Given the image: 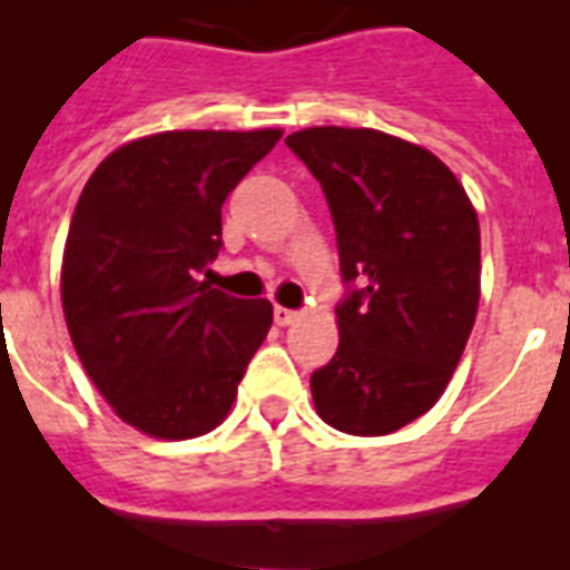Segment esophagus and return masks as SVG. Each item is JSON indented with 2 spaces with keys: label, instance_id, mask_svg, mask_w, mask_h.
Instances as JSON below:
<instances>
[{
  "label": "esophagus",
  "instance_id": "34e87169",
  "mask_svg": "<svg viewBox=\"0 0 570 570\" xmlns=\"http://www.w3.org/2000/svg\"><path fill=\"white\" fill-rule=\"evenodd\" d=\"M273 317H276V324H279V326H288V324H294V321H297L299 312H294V308H285V306H276V308H273Z\"/></svg>",
  "mask_w": 570,
  "mask_h": 570
}]
</instances>
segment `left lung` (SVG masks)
Returning a JSON list of instances; mask_svg holds the SVG:
<instances>
[{
	"label": "left lung",
	"mask_w": 570,
	"mask_h": 570,
	"mask_svg": "<svg viewBox=\"0 0 570 570\" xmlns=\"http://www.w3.org/2000/svg\"><path fill=\"white\" fill-rule=\"evenodd\" d=\"M324 189L345 299L338 351L312 372L317 416L383 436L434 407L479 308L482 237L461 180L434 154L368 127L285 139Z\"/></svg>",
	"instance_id": "8db88e82"
}]
</instances>
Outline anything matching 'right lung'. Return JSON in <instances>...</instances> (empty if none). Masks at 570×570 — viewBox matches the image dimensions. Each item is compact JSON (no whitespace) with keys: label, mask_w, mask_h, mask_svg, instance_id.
<instances>
[{"label":"right lung","mask_w":570,"mask_h":570,"mask_svg":"<svg viewBox=\"0 0 570 570\" xmlns=\"http://www.w3.org/2000/svg\"><path fill=\"white\" fill-rule=\"evenodd\" d=\"M282 130H169L112 151L82 187L61 306L82 368L142 434L214 431L273 324L267 299L198 282L223 246V202Z\"/></svg>","instance_id":"right-lung-1"}]
</instances>
